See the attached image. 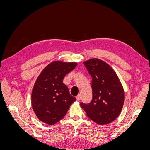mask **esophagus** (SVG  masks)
Listing matches in <instances>:
<instances>
[{
    "label": "esophagus",
    "mask_w": 150,
    "mask_h": 150,
    "mask_svg": "<svg viewBox=\"0 0 150 150\" xmlns=\"http://www.w3.org/2000/svg\"><path fill=\"white\" fill-rule=\"evenodd\" d=\"M81 96L80 94H78V96H76V99H77V100H78V101H79L80 99H81Z\"/></svg>",
    "instance_id": "esophagus-1"
}]
</instances>
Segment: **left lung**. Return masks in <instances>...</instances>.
Masks as SVG:
<instances>
[{
    "instance_id": "obj_1",
    "label": "left lung",
    "mask_w": 150,
    "mask_h": 150,
    "mask_svg": "<svg viewBox=\"0 0 150 150\" xmlns=\"http://www.w3.org/2000/svg\"><path fill=\"white\" fill-rule=\"evenodd\" d=\"M84 64L92 78V100L80 105L89 118L98 125L115 120L122 110L125 100L123 88L112 68L104 61L94 58Z\"/></svg>"
}]
</instances>
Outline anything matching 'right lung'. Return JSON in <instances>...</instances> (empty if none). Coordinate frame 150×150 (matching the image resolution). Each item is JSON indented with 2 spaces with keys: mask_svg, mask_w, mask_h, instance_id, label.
<instances>
[{
  "mask_svg": "<svg viewBox=\"0 0 150 150\" xmlns=\"http://www.w3.org/2000/svg\"><path fill=\"white\" fill-rule=\"evenodd\" d=\"M76 62L54 61L38 76L32 91L31 103L39 120L52 125L64 117L76 99L63 83L65 76L73 70Z\"/></svg>",
  "mask_w": 150,
  "mask_h": 150,
  "instance_id": "right-lung-1",
  "label": "right lung"
}]
</instances>
